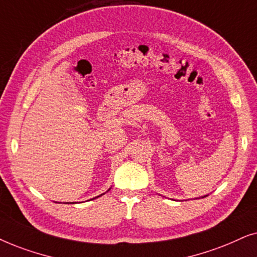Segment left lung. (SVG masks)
<instances>
[{
    "label": "left lung",
    "mask_w": 257,
    "mask_h": 257,
    "mask_svg": "<svg viewBox=\"0 0 257 257\" xmlns=\"http://www.w3.org/2000/svg\"><path fill=\"white\" fill-rule=\"evenodd\" d=\"M208 196V195H204V196H202V197H207Z\"/></svg>",
    "instance_id": "1"
}]
</instances>
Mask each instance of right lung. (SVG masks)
<instances>
[{
	"label": "right lung",
	"instance_id": "right-lung-1",
	"mask_svg": "<svg viewBox=\"0 0 257 257\" xmlns=\"http://www.w3.org/2000/svg\"><path fill=\"white\" fill-rule=\"evenodd\" d=\"M108 190H110V188H109V189ZM101 195H103V194H101ZM101 195H100V196H101ZM100 196H96V197H100ZM96 197H95V198H96Z\"/></svg>",
	"mask_w": 257,
	"mask_h": 257
}]
</instances>
